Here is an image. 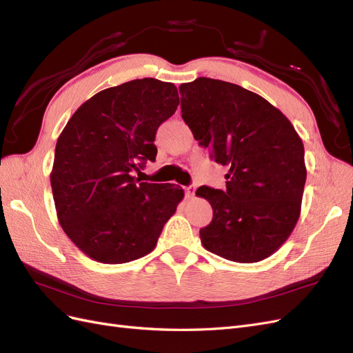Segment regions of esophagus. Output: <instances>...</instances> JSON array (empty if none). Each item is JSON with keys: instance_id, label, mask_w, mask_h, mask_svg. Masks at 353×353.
Here are the masks:
<instances>
[{"instance_id": "1", "label": "esophagus", "mask_w": 353, "mask_h": 353, "mask_svg": "<svg viewBox=\"0 0 353 353\" xmlns=\"http://www.w3.org/2000/svg\"><path fill=\"white\" fill-rule=\"evenodd\" d=\"M194 191H196V185L185 187V196L187 197H193L194 196Z\"/></svg>"}]
</instances>
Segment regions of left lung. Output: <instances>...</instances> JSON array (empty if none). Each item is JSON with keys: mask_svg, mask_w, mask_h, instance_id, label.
<instances>
[{"mask_svg": "<svg viewBox=\"0 0 353 353\" xmlns=\"http://www.w3.org/2000/svg\"><path fill=\"white\" fill-rule=\"evenodd\" d=\"M181 113L201 147L228 166L227 190L203 185L213 218L200 230L205 248L232 262L268 258L301 215L305 148L287 117L240 85L197 78L181 83Z\"/></svg>", "mask_w": 353, "mask_h": 353, "instance_id": "left-lung-1", "label": "left lung"}]
</instances>
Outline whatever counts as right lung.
Masks as SVG:
<instances>
[{"instance_id": "obj_1", "label": "right lung", "mask_w": 353, "mask_h": 353, "mask_svg": "<svg viewBox=\"0 0 353 353\" xmlns=\"http://www.w3.org/2000/svg\"><path fill=\"white\" fill-rule=\"evenodd\" d=\"M178 104L174 83L130 81L85 101L60 134L50 175L57 218L91 259L125 263L150 253L183 200L179 185L135 178L156 160L157 128Z\"/></svg>"}]
</instances>
